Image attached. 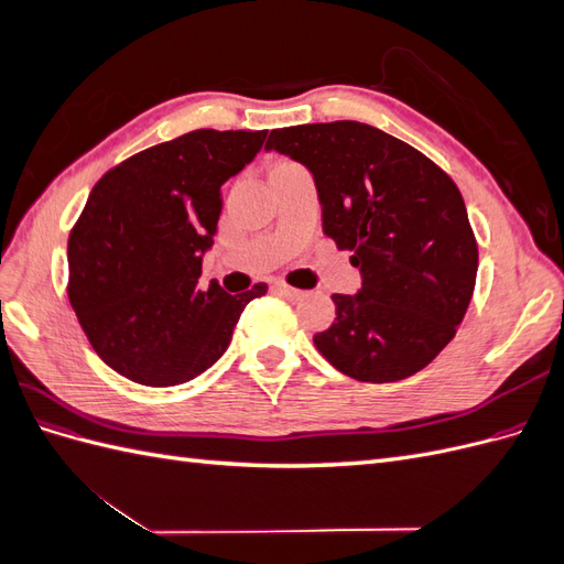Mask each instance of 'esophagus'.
<instances>
[{"mask_svg":"<svg viewBox=\"0 0 564 564\" xmlns=\"http://www.w3.org/2000/svg\"><path fill=\"white\" fill-rule=\"evenodd\" d=\"M272 292L284 296V299H289V301H299V299L303 296L301 289H294V286H289V284H284V282H275V284H272Z\"/></svg>","mask_w":564,"mask_h":564,"instance_id":"obj_1","label":"esophagus"}]
</instances>
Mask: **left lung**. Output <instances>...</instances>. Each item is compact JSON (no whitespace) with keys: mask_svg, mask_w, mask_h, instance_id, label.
I'll return each instance as SVG.
<instances>
[{"mask_svg":"<svg viewBox=\"0 0 564 564\" xmlns=\"http://www.w3.org/2000/svg\"><path fill=\"white\" fill-rule=\"evenodd\" d=\"M313 174L322 230L352 249L362 289L334 294L336 319L315 348L340 373L392 383L429 367L464 319L477 242L454 181L404 141L362 122L270 131Z\"/></svg>","mask_w":564,"mask_h":564,"instance_id":"left-lung-1","label":"left lung"}]
</instances>
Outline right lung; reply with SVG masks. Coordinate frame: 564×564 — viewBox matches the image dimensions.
<instances>
[{
  "label": "right lung",
  "instance_id": "obj_1",
  "mask_svg": "<svg viewBox=\"0 0 564 564\" xmlns=\"http://www.w3.org/2000/svg\"><path fill=\"white\" fill-rule=\"evenodd\" d=\"M268 131L197 129L152 145L100 178L67 240L73 311L110 369L152 388L178 386L228 350L247 303L214 280L202 292V259L214 247L220 185L259 155Z\"/></svg>",
  "mask_w": 564,
  "mask_h": 564
}]
</instances>
